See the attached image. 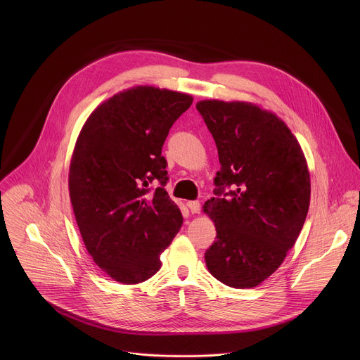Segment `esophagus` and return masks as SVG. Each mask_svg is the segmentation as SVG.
<instances>
[{
  "label": "esophagus",
  "mask_w": 360,
  "mask_h": 360,
  "mask_svg": "<svg viewBox=\"0 0 360 360\" xmlns=\"http://www.w3.org/2000/svg\"><path fill=\"white\" fill-rule=\"evenodd\" d=\"M186 207L192 214H199L200 212V203L198 200H189L186 202Z\"/></svg>",
  "instance_id": "esophagus-1"
}]
</instances>
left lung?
<instances>
[{"label":"left lung","instance_id":"1","mask_svg":"<svg viewBox=\"0 0 360 360\" xmlns=\"http://www.w3.org/2000/svg\"><path fill=\"white\" fill-rule=\"evenodd\" d=\"M196 110L221 162L217 196L203 205L217 228L205 262L226 286L255 288L282 265L304 224L311 202L304 153L278 115L252 102L203 99ZM226 186L233 191L225 193Z\"/></svg>","mask_w":360,"mask_h":360}]
</instances>
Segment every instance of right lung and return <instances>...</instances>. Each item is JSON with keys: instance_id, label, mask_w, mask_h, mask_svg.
I'll use <instances>...</instances> for the list:
<instances>
[{"instance_id": "right-lung-1", "label": "right lung", "mask_w": 360, "mask_h": 360, "mask_svg": "<svg viewBox=\"0 0 360 360\" xmlns=\"http://www.w3.org/2000/svg\"><path fill=\"white\" fill-rule=\"evenodd\" d=\"M192 101L184 92L132 86L99 104L77 138L68 175L75 221L92 261L120 283L155 275L161 253L182 226L164 188L161 152Z\"/></svg>"}]
</instances>
